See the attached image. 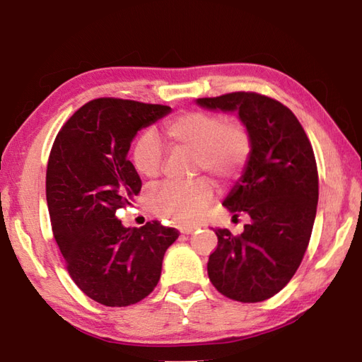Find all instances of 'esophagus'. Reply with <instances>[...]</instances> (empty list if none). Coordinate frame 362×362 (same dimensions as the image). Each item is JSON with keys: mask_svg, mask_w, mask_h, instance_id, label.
I'll return each mask as SVG.
<instances>
[{"mask_svg": "<svg viewBox=\"0 0 362 362\" xmlns=\"http://www.w3.org/2000/svg\"><path fill=\"white\" fill-rule=\"evenodd\" d=\"M179 230L183 233V235H192L193 231L198 230V226L196 225H180Z\"/></svg>", "mask_w": 362, "mask_h": 362, "instance_id": "esophagus-1", "label": "esophagus"}]
</instances>
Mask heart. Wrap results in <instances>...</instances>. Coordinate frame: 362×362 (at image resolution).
Returning a JSON list of instances; mask_svg holds the SVG:
<instances>
[{"mask_svg":"<svg viewBox=\"0 0 362 362\" xmlns=\"http://www.w3.org/2000/svg\"><path fill=\"white\" fill-rule=\"evenodd\" d=\"M166 137L174 146L196 155V168L218 180L231 179L241 173L250 153L246 127L236 121L206 112H189L166 124ZM164 153L153 131H146L134 145L132 164L145 179H155L163 170ZM214 194L212 183L199 179L189 183H164L148 196L155 212L182 223L198 220Z\"/></svg>","mask_w":362,"mask_h":362,"instance_id":"heart-1","label":"heart"}]
</instances>
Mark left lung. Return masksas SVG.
<instances>
[{"mask_svg": "<svg viewBox=\"0 0 362 362\" xmlns=\"http://www.w3.org/2000/svg\"><path fill=\"white\" fill-rule=\"evenodd\" d=\"M196 105L236 112L250 139L246 166L223 199L233 217L244 212L250 222L240 236L214 230L207 274L225 297L263 302L289 283L308 247L320 194L313 148L296 115L267 95L231 93Z\"/></svg>", "mask_w": 362, "mask_h": 362, "instance_id": "left-lung-1", "label": "left lung"}]
</instances>
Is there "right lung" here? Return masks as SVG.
I'll return each instance as SVG.
<instances>
[{"instance_id":"add662e5","label":"right lung","mask_w":362,"mask_h":362,"mask_svg":"<svg viewBox=\"0 0 362 362\" xmlns=\"http://www.w3.org/2000/svg\"><path fill=\"white\" fill-rule=\"evenodd\" d=\"M169 113L166 105L103 97L79 108L54 140L46 170L54 238L75 284L102 305L127 306L151 293L179 238L158 220L126 228L116 217L142 188L127 159L134 137Z\"/></svg>"}]
</instances>
